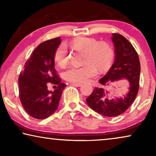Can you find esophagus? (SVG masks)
<instances>
[{
  "instance_id": "34e87169",
  "label": "esophagus",
  "mask_w": 156,
  "mask_h": 156,
  "mask_svg": "<svg viewBox=\"0 0 156 156\" xmlns=\"http://www.w3.org/2000/svg\"><path fill=\"white\" fill-rule=\"evenodd\" d=\"M71 84L74 87H80L82 85V84H80V83H71Z\"/></svg>"
}]
</instances>
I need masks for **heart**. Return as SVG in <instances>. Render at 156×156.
<instances>
[{
    "instance_id": "1",
    "label": "heart",
    "mask_w": 156,
    "mask_h": 156,
    "mask_svg": "<svg viewBox=\"0 0 156 156\" xmlns=\"http://www.w3.org/2000/svg\"><path fill=\"white\" fill-rule=\"evenodd\" d=\"M70 46L75 50L84 52V65L70 67L64 72L66 80L72 83H83L94 77L100 71L107 69L112 65L114 58V50L106 42H98L95 38L80 36L69 42ZM69 55L65 44L58 46L54 53V60L59 67H65L69 62Z\"/></svg>"
}]
</instances>
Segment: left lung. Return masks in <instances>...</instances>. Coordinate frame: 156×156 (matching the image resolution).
I'll return each mask as SVG.
<instances>
[{
    "mask_svg": "<svg viewBox=\"0 0 156 156\" xmlns=\"http://www.w3.org/2000/svg\"><path fill=\"white\" fill-rule=\"evenodd\" d=\"M112 41L115 48L114 62L99 82L107 87L115 81L127 80L129 82V92L124 98L108 99V91L103 87H95L86 99L91 109L106 117L117 116L125 112L133 104L139 89L140 65L137 52L131 42L120 34H113Z\"/></svg>",
    "mask_w": 156,
    "mask_h": 156,
    "instance_id": "1",
    "label": "left lung"
}]
</instances>
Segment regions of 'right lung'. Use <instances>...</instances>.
<instances>
[{"label":"right lung","mask_w":156,"mask_h":156,"mask_svg":"<svg viewBox=\"0 0 156 156\" xmlns=\"http://www.w3.org/2000/svg\"><path fill=\"white\" fill-rule=\"evenodd\" d=\"M61 43L60 37L46 40L35 49L18 78L19 96L27 114L37 119L52 115L58 107L64 89L67 87L55 69L54 53ZM56 86L54 91L47 87Z\"/></svg>","instance_id":"1"}]
</instances>
